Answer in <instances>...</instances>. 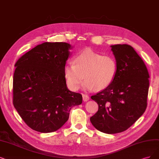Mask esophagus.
<instances>
[{"label": "esophagus", "mask_w": 159, "mask_h": 159, "mask_svg": "<svg viewBox=\"0 0 159 159\" xmlns=\"http://www.w3.org/2000/svg\"><path fill=\"white\" fill-rule=\"evenodd\" d=\"M89 99H90V98H89V96L85 95V94H83V101H84V102H87V101H89Z\"/></svg>", "instance_id": "obj_1"}]
</instances>
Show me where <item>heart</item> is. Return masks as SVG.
Here are the masks:
<instances>
[{
    "instance_id": "1",
    "label": "heart",
    "mask_w": 159,
    "mask_h": 159,
    "mask_svg": "<svg viewBox=\"0 0 159 159\" xmlns=\"http://www.w3.org/2000/svg\"><path fill=\"white\" fill-rule=\"evenodd\" d=\"M118 73V63L111 55L102 54L87 48L76 54L74 63H68L63 68L64 77L69 89L77 90L84 78L86 89L102 90L109 86Z\"/></svg>"
}]
</instances>
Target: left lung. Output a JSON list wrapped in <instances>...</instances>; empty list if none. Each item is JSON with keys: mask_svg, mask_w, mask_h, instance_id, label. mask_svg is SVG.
<instances>
[{"mask_svg": "<svg viewBox=\"0 0 159 159\" xmlns=\"http://www.w3.org/2000/svg\"><path fill=\"white\" fill-rule=\"evenodd\" d=\"M111 48L118 73L109 86L91 96L98 111L90 117L97 130L109 134L126 130L143 114L149 87L148 69L132 47L116 44Z\"/></svg>", "mask_w": 159, "mask_h": 159, "instance_id": "left-lung-1", "label": "left lung"}]
</instances>
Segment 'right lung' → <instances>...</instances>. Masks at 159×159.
<instances>
[{
  "instance_id": "1",
  "label": "right lung",
  "mask_w": 159,
  "mask_h": 159,
  "mask_svg": "<svg viewBox=\"0 0 159 159\" xmlns=\"http://www.w3.org/2000/svg\"><path fill=\"white\" fill-rule=\"evenodd\" d=\"M70 45L44 43L19 58L13 77V104L33 130H57L66 123L71 108L83 102L79 93L68 90L63 68Z\"/></svg>"
}]
</instances>
